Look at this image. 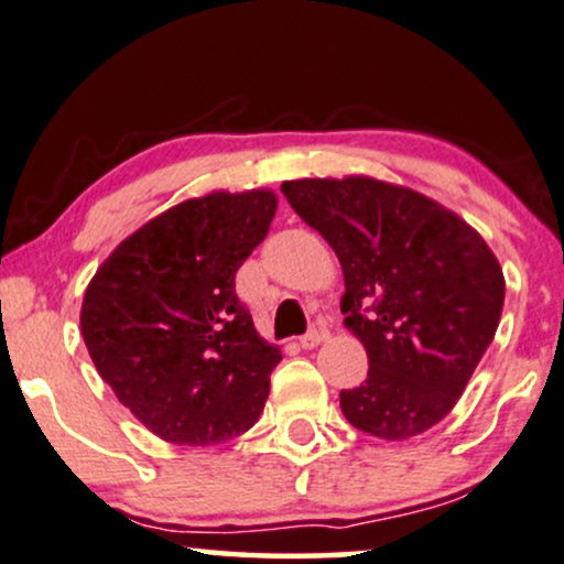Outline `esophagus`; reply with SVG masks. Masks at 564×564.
I'll use <instances>...</instances> for the list:
<instances>
[{
  "label": "esophagus",
  "instance_id": "1",
  "mask_svg": "<svg viewBox=\"0 0 564 564\" xmlns=\"http://www.w3.org/2000/svg\"><path fill=\"white\" fill-rule=\"evenodd\" d=\"M327 337H329L327 324H324V322H314V324H312V329H308L306 335L299 339V343H301V347H304V350H312V347L322 345L324 339H327Z\"/></svg>",
  "mask_w": 564,
  "mask_h": 564
}]
</instances>
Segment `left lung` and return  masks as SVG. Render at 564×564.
I'll return each instance as SVG.
<instances>
[{"instance_id": "8db88e82", "label": "left lung", "mask_w": 564, "mask_h": 564, "mask_svg": "<svg viewBox=\"0 0 564 564\" xmlns=\"http://www.w3.org/2000/svg\"><path fill=\"white\" fill-rule=\"evenodd\" d=\"M293 212L337 252L345 327L368 378L339 393L347 422L403 442L442 422L501 322L506 281L486 240L414 188L370 176L283 181Z\"/></svg>"}]
</instances>
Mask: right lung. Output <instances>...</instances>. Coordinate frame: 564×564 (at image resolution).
<instances>
[{
  "label": "right lung",
  "instance_id": "1",
  "mask_svg": "<svg viewBox=\"0 0 564 564\" xmlns=\"http://www.w3.org/2000/svg\"><path fill=\"white\" fill-rule=\"evenodd\" d=\"M275 206L271 188L186 199L94 273L82 304L86 350L155 437L206 447L258 422L281 350L258 335L235 273L265 240Z\"/></svg>",
  "mask_w": 564,
  "mask_h": 564
}]
</instances>
